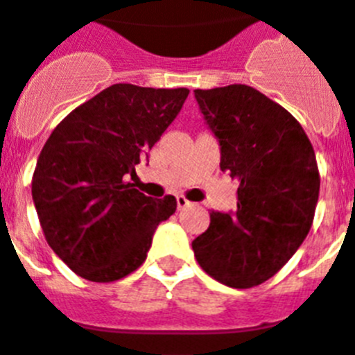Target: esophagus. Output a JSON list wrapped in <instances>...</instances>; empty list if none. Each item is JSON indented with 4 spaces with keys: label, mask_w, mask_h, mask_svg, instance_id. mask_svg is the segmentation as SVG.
<instances>
[{
    "label": "esophagus",
    "mask_w": 355,
    "mask_h": 355,
    "mask_svg": "<svg viewBox=\"0 0 355 355\" xmlns=\"http://www.w3.org/2000/svg\"><path fill=\"white\" fill-rule=\"evenodd\" d=\"M177 206H178V210H184V208H189L191 206V202H189L184 195H178L177 197Z\"/></svg>",
    "instance_id": "esophagus-1"
}]
</instances>
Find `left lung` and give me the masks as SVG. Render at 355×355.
<instances>
[{"label":"left lung","mask_w":355,"mask_h":355,"mask_svg":"<svg viewBox=\"0 0 355 355\" xmlns=\"http://www.w3.org/2000/svg\"><path fill=\"white\" fill-rule=\"evenodd\" d=\"M221 147V169L239 180L237 210L211 211L195 258L211 278L247 289L275 276L308 236L320 177L311 141L278 103L247 85L195 90Z\"/></svg>","instance_id":"obj_1"}]
</instances>
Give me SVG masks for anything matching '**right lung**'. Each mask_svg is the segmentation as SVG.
I'll use <instances>...</instances> for the list:
<instances>
[{
  "label": "right lung",
  "instance_id": "right-lung-1",
  "mask_svg": "<svg viewBox=\"0 0 355 355\" xmlns=\"http://www.w3.org/2000/svg\"><path fill=\"white\" fill-rule=\"evenodd\" d=\"M188 88L112 85L83 103L47 138L33 200L47 245L90 282H116L144 263L177 199L139 193L128 177L182 108Z\"/></svg>",
  "mask_w": 355,
  "mask_h": 355
}]
</instances>
